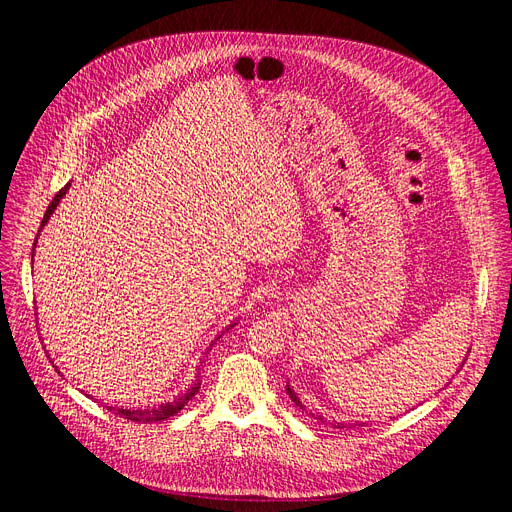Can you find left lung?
I'll use <instances>...</instances> for the list:
<instances>
[{
  "mask_svg": "<svg viewBox=\"0 0 512 512\" xmlns=\"http://www.w3.org/2000/svg\"><path fill=\"white\" fill-rule=\"evenodd\" d=\"M286 392H288V396H290V400L294 402V405H297V407H301L303 409V405H301V400H299V396L297 394H294V390L290 388V386H286ZM321 419V417H319ZM355 425H363V423H351V427H355ZM334 427H346L344 423H336Z\"/></svg>",
  "mask_w": 512,
  "mask_h": 512,
  "instance_id": "left-lung-1",
  "label": "left lung"
}]
</instances>
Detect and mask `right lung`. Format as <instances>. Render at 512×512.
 Instances as JSON below:
<instances>
[{"mask_svg": "<svg viewBox=\"0 0 512 512\" xmlns=\"http://www.w3.org/2000/svg\"><path fill=\"white\" fill-rule=\"evenodd\" d=\"M70 188V182L62 188V191L53 197V201L49 203V207H47V211H45V215H43V222H41V228H39V232H37V238H39V234H41V230H43V226L49 222V218H51V213L56 211V207L60 205V201H62V197L66 195V191ZM37 238H35V242H33V257H35V247H37ZM232 328V326H230ZM220 338V336H218ZM199 388H201V384H199V380H197V384L195 386H191L186 390V394H182V396H178L174 402H166V405H157V407H147V409H118V407H107L110 411H114V415H120V417H124V419H130V421H139V423H155V421H164V419H168V417H172V415H176L178 411H182L184 409V405L188 400H191L197 392H199Z\"/></svg>", "mask_w": 512, "mask_h": 512, "instance_id": "obj_1", "label": "right lung"}]
</instances>
